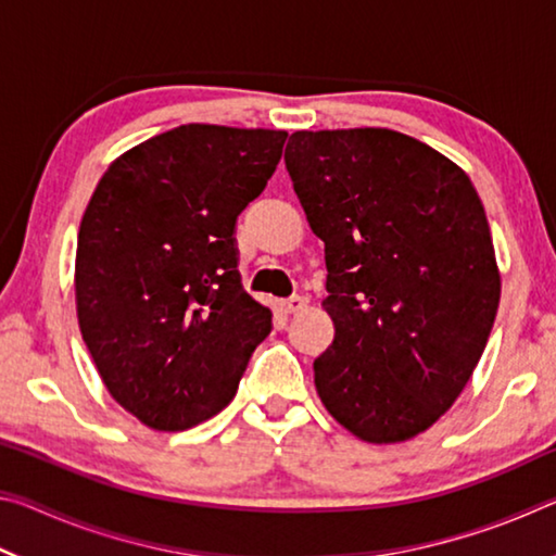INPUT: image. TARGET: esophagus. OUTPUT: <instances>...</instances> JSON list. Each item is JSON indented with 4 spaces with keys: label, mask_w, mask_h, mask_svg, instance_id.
<instances>
[{
    "label": "esophagus",
    "mask_w": 556,
    "mask_h": 556,
    "mask_svg": "<svg viewBox=\"0 0 556 556\" xmlns=\"http://www.w3.org/2000/svg\"><path fill=\"white\" fill-rule=\"evenodd\" d=\"M306 308V299L304 296H291L281 301V312L285 314H299Z\"/></svg>",
    "instance_id": "esophagus-1"
}]
</instances>
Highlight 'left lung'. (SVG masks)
Returning <instances> with one entry per match:
<instances>
[{
	"instance_id": "obj_1",
	"label": "left lung",
	"mask_w": 556,
	"mask_h": 556,
	"mask_svg": "<svg viewBox=\"0 0 556 556\" xmlns=\"http://www.w3.org/2000/svg\"><path fill=\"white\" fill-rule=\"evenodd\" d=\"M287 172L326 244L328 414L368 444L427 431L464 392L501 304L491 228L460 166L394 129L294 131Z\"/></svg>"
}]
</instances>
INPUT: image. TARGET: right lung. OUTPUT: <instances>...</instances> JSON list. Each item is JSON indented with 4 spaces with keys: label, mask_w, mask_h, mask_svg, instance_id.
Instances as JSON below:
<instances>
[{
    "label": "right lung",
    "mask_w": 556,
    "mask_h": 556,
    "mask_svg": "<svg viewBox=\"0 0 556 556\" xmlns=\"http://www.w3.org/2000/svg\"><path fill=\"white\" fill-rule=\"evenodd\" d=\"M285 142V129H168L117 156L83 213V341L108 392L147 427L184 431L228 407L271 331L269 308L240 285L235 220Z\"/></svg>",
    "instance_id": "1"
}]
</instances>
